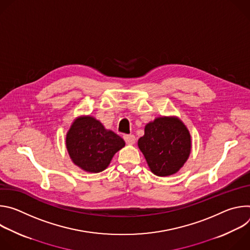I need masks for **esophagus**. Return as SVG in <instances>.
Here are the masks:
<instances>
[{"label": "esophagus", "instance_id": "1", "mask_svg": "<svg viewBox=\"0 0 250 250\" xmlns=\"http://www.w3.org/2000/svg\"><path fill=\"white\" fill-rule=\"evenodd\" d=\"M124 139L126 145H134L135 144V136L133 134H125L124 135Z\"/></svg>", "mask_w": 250, "mask_h": 250}]
</instances>
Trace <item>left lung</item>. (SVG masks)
Returning a JSON list of instances; mask_svg holds the SVG:
<instances>
[{"instance_id":"left-lung-1","label":"left lung","mask_w":250,"mask_h":250,"mask_svg":"<svg viewBox=\"0 0 250 250\" xmlns=\"http://www.w3.org/2000/svg\"><path fill=\"white\" fill-rule=\"evenodd\" d=\"M138 147L156 176H170L179 171L191 152V135L177 117H160L148 123Z\"/></svg>"}]
</instances>
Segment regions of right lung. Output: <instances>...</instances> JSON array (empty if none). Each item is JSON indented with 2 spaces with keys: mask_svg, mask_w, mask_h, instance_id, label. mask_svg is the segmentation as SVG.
Returning <instances> with one entry per match:
<instances>
[{
  "mask_svg": "<svg viewBox=\"0 0 250 250\" xmlns=\"http://www.w3.org/2000/svg\"><path fill=\"white\" fill-rule=\"evenodd\" d=\"M125 146L121 136L105 129L91 116L77 118L66 134V148L71 160L90 173L104 171Z\"/></svg>",
  "mask_w": 250,
  "mask_h": 250,
  "instance_id": "obj_1",
  "label": "right lung"
}]
</instances>
